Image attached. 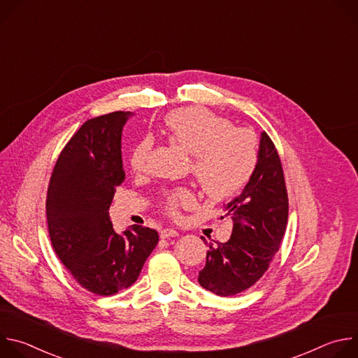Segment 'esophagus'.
<instances>
[{"instance_id":"34e87169","label":"esophagus","mask_w":358,"mask_h":358,"mask_svg":"<svg viewBox=\"0 0 358 358\" xmlns=\"http://www.w3.org/2000/svg\"><path fill=\"white\" fill-rule=\"evenodd\" d=\"M160 236H162L163 239H166V238H174V236H178V232H177L174 228H164V229L162 231Z\"/></svg>"}]
</instances>
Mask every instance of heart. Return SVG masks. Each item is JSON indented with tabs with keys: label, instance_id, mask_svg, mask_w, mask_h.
Segmentation results:
<instances>
[{
	"label": "heart",
	"instance_id": "1",
	"mask_svg": "<svg viewBox=\"0 0 358 358\" xmlns=\"http://www.w3.org/2000/svg\"><path fill=\"white\" fill-rule=\"evenodd\" d=\"M166 130L170 138L191 155V171L202 191L213 199L238 194L250 180L258 163V140L250 130L232 127V123L199 106L177 109L167 115ZM152 141L141 138L130 151L129 164L134 173L147 167ZM195 202L194 192L177 187L163 196V207L177 215L182 207Z\"/></svg>",
	"mask_w": 358,
	"mask_h": 358
}]
</instances>
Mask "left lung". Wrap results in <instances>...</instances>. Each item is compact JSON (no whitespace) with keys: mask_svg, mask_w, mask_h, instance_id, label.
Returning <instances> with one entry per match:
<instances>
[{"mask_svg":"<svg viewBox=\"0 0 358 358\" xmlns=\"http://www.w3.org/2000/svg\"><path fill=\"white\" fill-rule=\"evenodd\" d=\"M227 208L234 221L231 238L208 245L206 266L198 275L203 289L222 297L242 293L264 276L286 231L289 201L283 169L265 131L258 164L242 194Z\"/></svg>","mask_w":358,"mask_h":358,"instance_id":"obj_1","label":"left lung"}]
</instances>
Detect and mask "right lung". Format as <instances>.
Listing matches in <instances>:
<instances>
[{
	"instance_id": "right-lung-1",
	"label": "right lung",
	"mask_w": 358,
	"mask_h": 358,
	"mask_svg": "<svg viewBox=\"0 0 358 358\" xmlns=\"http://www.w3.org/2000/svg\"><path fill=\"white\" fill-rule=\"evenodd\" d=\"M129 112L89 119L66 143L46 194L48 231L73 279L99 296L131 286L159 242L157 231L133 225L116 234L109 207L124 181L122 130Z\"/></svg>"
}]
</instances>
